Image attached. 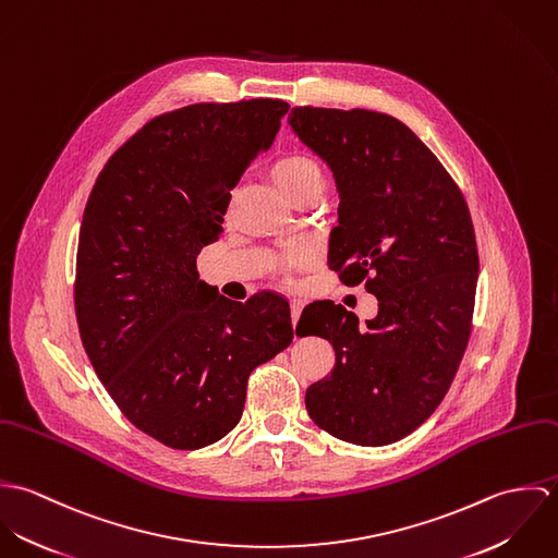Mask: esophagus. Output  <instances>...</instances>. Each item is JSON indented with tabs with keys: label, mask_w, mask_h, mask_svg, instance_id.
I'll return each mask as SVG.
<instances>
[{
	"label": "esophagus",
	"mask_w": 558,
	"mask_h": 558,
	"mask_svg": "<svg viewBox=\"0 0 558 558\" xmlns=\"http://www.w3.org/2000/svg\"><path fill=\"white\" fill-rule=\"evenodd\" d=\"M303 301L301 299H292L290 301V307H292V324H296L299 322V318H301V312H303Z\"/></svg>",
	"instance_id": "obj_1"
}]
</instances>
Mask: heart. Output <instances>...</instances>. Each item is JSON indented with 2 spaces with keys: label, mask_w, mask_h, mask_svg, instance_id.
Listing matches in <instances>:
<instances>
[{
  "label": "heart",
  "mask_w": 558,
  "mask_h": 558,
  "mask_svg": "<svg viewBox=\"0 0 558 558\" xmlns=\"http://www.w3.org/2000/svg\"><path fill=\"white\" fill-rule=\"evenodd\" d=\"M275 184L281 189L286 197H296L301 193H318L324 189V169L319 167L318 160L292 153L283 155L272 162L270 167Z\"/></svg>",
  "instance_id": "1"
}]
</instances>
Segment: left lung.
Returning a JSON list of instances; mask_svg holds the SVG:
<instances>
[{"label":"left lung","mask_w":558,"mask_h":558,"mask_svg":"<svg viewBox=\"0 0 558 558\" xmlns=\"http://www.w3.org/2000/svg\"><path fill=\"white\" fill-rule=\"evenodd\" d=\"M288 122L337 184L328 268L378 299L367 326L332 301L305 307L301 330L335 350L330 376L307 389L305 403L339 440L391 445L438 408L469 345L478 275L473 219L442 162L396 118L294 107Z\"/></svg>","instance_id":"1"}]
</instances>
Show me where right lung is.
<instances>
[{
    "mask_svg": "<svg viewBox=\"0 0 558 558\" xmlns=\"http://www.w3.org/2000/svg\"><path fill=\"white\" fill-rule=\"evenodd\" d=\"M288 109L253 98L157 116L107 160L85 204L75 279L83 348L122 414L171 449L232 432L248 374L294 339L283 296L230 301L195 264Z\"/></svg>",
    "mask_w": 558,
    "mask_h": 558,
    "instance_id": "1",
    "label": "right lung"
}]
</instances>
